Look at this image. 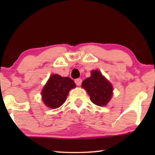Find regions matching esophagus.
<instances>
[{
	"label": "esophagus",
	"instance_id": "34e87169",
	"mask_svg": "<svg viewBox=\"0 0 155 155\" xmlns=\"http://www.w3.org/2000/svg\"><path fill=\"white\" fill-rule=\"evenodd\" d=\"M75 83L77 86H80L82 83V79H76L75 80Z\"/></svg>",
	"mask_w": 155,
	"mask_h": 155
}]
</instances>
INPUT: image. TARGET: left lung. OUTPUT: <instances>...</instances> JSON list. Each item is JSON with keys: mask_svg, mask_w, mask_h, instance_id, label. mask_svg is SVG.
<instances>
[{"mask_svg": "<svg viewBox=\"0 0 155 155\" xmlns=\"http://www.w3.org/2000/svg\"><path fill=\"white\" fill-rule=\"evenodd\" d=\"M91 76L82 82L81 86L89 95L91 101L98 106H105L113 96V86L98 70H93Z\"/></svg>", "mask_w": 155, "mask_h": 155, "instance_id": "obj_1", "label": "left lung"}]
</instances>
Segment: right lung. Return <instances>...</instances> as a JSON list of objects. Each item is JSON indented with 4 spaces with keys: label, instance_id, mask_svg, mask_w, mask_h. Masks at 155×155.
Listing matches in <instances>:
<instances>
[{
    "label": "right lung",
    "instance_id": "add662e5",
    "mask_svg": "<svg viewBox=\"0 0 155 155\" xmlns=\"http://www.w3.org/2000/svg\"><path fill=\"white\" fill-rule=\"evenodd\" d=\"M75 87V83L69 77L52 74L42 90L43 102L50 108H59L67 100L69 91Z\"/></svg>",
    "mask_w": 155,
    "mask_h": 155
}]
</instances>
